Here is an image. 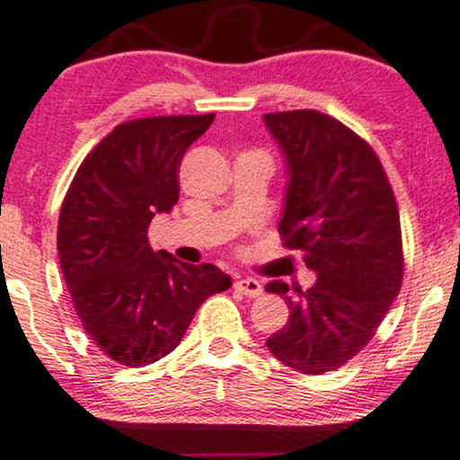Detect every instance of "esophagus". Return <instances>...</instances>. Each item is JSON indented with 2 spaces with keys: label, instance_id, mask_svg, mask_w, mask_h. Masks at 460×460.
<instances>
[{
  "label": "esophagus",
  "instance_id": "34e87169",
  "mask_svg": "<svg viewBox=\"0 0 460 460\" xmlns=\"http://www.w3.org/2000/svg\"><path fill=\"white\" fill-rule=\"evenodd\" d=\"M234 290L241 292L243 296L256 298L262 294V283H260L258 279H253V277H243V279L234 281Z\"/></svg>",
  "mask_w": 460,
  "mask_h": 460
}]
</instances>
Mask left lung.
Listing matches in <instances>:
<instances>
[{
  "mask_svg": "<svg viewBox=\"0 0 460 460\" xmlns=\"http://www.w3.org/2000/svg\"><path fill=\"white\" fill-rule=\"evenodd\" d=\"M286 162L283 245L300 249L317 275L307 292L266 286L290 305V320L269 337L277 360L322 376L371 341L403 279L401 221L376 151L317 111L264 115Z\"/></svg>",
  "mask_w": 460,
  "mask_h": 460,
  "instance_id": "8db88e82",
  "label": "left lung"
}]
</instances>
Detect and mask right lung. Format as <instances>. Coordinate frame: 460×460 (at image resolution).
I'll return each mask as SVG.
<instances>
[{"label":"right lung","instance_id":"obj_1","mask_svg":"<svg viewBox=\"0 0 460 460\" xmlns=\"http://www.w3.org/2000/svg\"><path fill=\"white\" fill-rule=\"evenodd\" d=\"M215 115L146 117L117 126L78 168L61 204L57 252L84 332L112 360L143 367L177 348L200 305L228 290L213 264H185L146 241L179 200L187 146Z\"/></svg>","mask_w":460,"mask_h":460}]
</instances>
